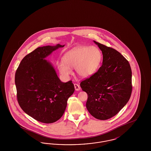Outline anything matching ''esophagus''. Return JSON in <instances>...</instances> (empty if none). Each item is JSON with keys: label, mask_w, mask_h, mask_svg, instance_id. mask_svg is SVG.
Returning a JSON list of instances; mask_svg holds the SVG:
<instances>
[{"label": "esophagus", "mask_w": 151, "mask_h": 151, "mask_svg": "<svg viewBox=\"0 0 151 151\" xmlns=\"http://www.w3.org/2000/svg\"><path fill=\"white\" fill-rule=\"evenodd\" d=\"M74 86H75V90L76 91H79L80 89V86H79V84H74Z\"/></svg>", "instance_id": "1"}]
</instances>
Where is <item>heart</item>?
Instances as JSON below:
<instances>
[{
    "mask_svg": "<svg viewBox=\"0 0 151 151\" xmlns=\"http://www.w3.org/2000/svg\"><path fill=\"white\" fill-rule=\"evenodd\" d=\"M101 60V52L97 47L79 46L67 52L63 60L58 62V68L65 78L71 75L73 68L79 76L87 78L97 71Z\"/></svg>",
    "mask_w": 151,
    "mask_h": 151,
    "instance_id": "obj_1",
    "label": "heart"
}]
</instances>
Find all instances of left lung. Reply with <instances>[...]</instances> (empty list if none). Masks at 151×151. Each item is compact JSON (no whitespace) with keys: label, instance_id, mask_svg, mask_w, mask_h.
<instances>
[{"label":"left lung","instance_id":"8db88e82","mask_svg":"<svg viewBox=\"0 0 151 151\" xmlns=\"http://www.w3.org/2000/svg\"><path fill=\"white\" fill-rule=\"evenodd\" d=\"M94 42L102 51V65L80 85L88 94L86 107L89 113L96 119L106 120L116 115L129 100L132 71L128 60L120 52Z\"/></svg>","mask_w":151,"mask_h":151}]
</instances>
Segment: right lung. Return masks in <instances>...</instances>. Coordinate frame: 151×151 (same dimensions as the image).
<instances>
[{"label":"right lung","mask_w":151,"mask_h":151,"mask_svg":"<svg viewBox=\"0 0 151 151\" xmlns=\"http://www.w3.org/2000/svg\"><path fill=\"white\" fill-rule=\"evenodd\" d=\"M64 46L37 48L22 59L15 73L18 103L25 113L39 122L59 120L75 91L72 81L62 82L52 65L44 59Z\"/></svg>","instance_id":"obj_1"}]
</instances>
